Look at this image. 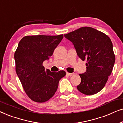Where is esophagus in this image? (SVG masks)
I'll list each match as a JSON object with an SVG mask.
<instances>
[{
	"label": "esophagus",
	"mask_w": 123,
	"mask_h": 123,
	"mask_svg": "<svg viewBox=\"0 0 123 123\" xmlns=\"http://www.w3.org/2000/svg\"><path fill=\"white\" fill-rule=\"evenodd\" d=\"M66 74H68V75H69V76H71V75H73L74 74V73H68V72H67L66 73Z\"/></svg>",
	"instance_id": "obj_1"
}]
</instances>
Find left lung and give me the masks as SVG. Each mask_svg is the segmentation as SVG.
<instances>
[{"mask_svg": "<svg viewBox=\"0 0 123 123\" xmlns=\"http://www.w3.org/2000/svg\"><path fill=\"white\" fill-rule=\"evenodd\" d=\"M82 60H87L86 71L80 74L77 89L91 95L103 89L111 75L115 61L113 45L105 34L91 27H82L65 35Z\"/></svg>", "mask_w": 123, "mask_h": 123, "instance_id": "obj_1", "label": "left lung"}]
</instances>
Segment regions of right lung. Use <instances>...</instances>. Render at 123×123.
Segmentation results:
<instances>
[{
    "label": "right lung",
    "instance_id": "add662e5",
    "mask_svg": "<svg viewBox=\"0 0 123 123\" xmlns=\"http://www.w3.org/2000/svg\"><path fill=\"white\" fill-rule=\"evenodd\" d=\"M63 35L27 36L18 43L14 58L16 71L26 94L32 100L43 103L56 92L63 70L54 73L45 69L44 61L52 55Z\"/></svg>",
    "mask_w": 123,
    "mask_h": 123
}]
</instances>
